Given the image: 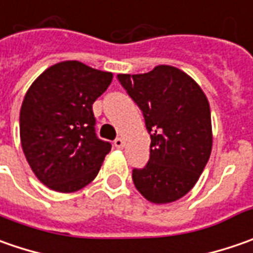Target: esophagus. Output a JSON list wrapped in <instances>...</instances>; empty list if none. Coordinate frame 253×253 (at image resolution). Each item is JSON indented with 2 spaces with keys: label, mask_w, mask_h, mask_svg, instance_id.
Instances as JSON below:
<instances>
[{
  "label": "esophagus",
  "mask_w": 253,
  "mask_h": 253,
  "mask_svg": "<svg viewBox=\"0 0 253 253\" xmlns=\"http://www.w3.org/2000/svg\"><path fill=\"white\" fill-rule=\"evenodd\" d=\"M114 145H115V148L122 149V148H124V139H122V138H117V139L114 141Z\"/></svg>",
  "instance_id": "esophagus-1"
}]
</instances>
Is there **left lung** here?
<instances>
[{
    "label": "left lung",
    "instance_id": "obj_1",
    "mask_svg": "<svg viewBox=\"0 0 253 253\" xmlns=\"http://www.w3.org/2000/svg\"><path fill=\"white\" fill-rule=\"evenodd\" d=\"M118 82L139 107L151 135L146 166L132 170L142 196L166 204L186 196L197 183L212 146L211 112L206 94L173 66L145 74H118Z\"/></svg>",
    "mask_w": 253,
    "mask_h": 253
}]
</instances>
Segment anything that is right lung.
<instances>
[{
  "instance_id": "1",
  "label": "right lung",
  "mask_w": 253,
  "mask_h": 253,
  "mask_svg": "<svg viewBox=\"0 0 253 253\" xmlns=\"http://www.w3.org/2000/svg\"><path fill=\"white\" fill-rule=\"evenodd\" d=\"M112 73L77 60L46 69L25 94L19 133L25 158L49 189L73 193L98 174L110 142L95 133L92 104Z\"/></svg>"
}]
</instances>
